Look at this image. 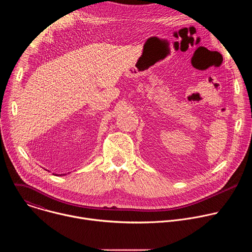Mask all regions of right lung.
Returning <instances> with one entry per match:
<instances>
[{
  "label": "right lung",
  "mask_w": 252,
  "mask_h": 252,
  "mask_svg": "<svg viewBox=\"0 0 252 252\" xmlns=\"http://www.w3.org/2000/svg\"><path fill=\"white\" fill-rule=\"evenodd\" d=\"M53 174H55V175H64V174H57V173H53Z\"/></svg>",
  "instance_id": "obj_1"
}]
</instances>
